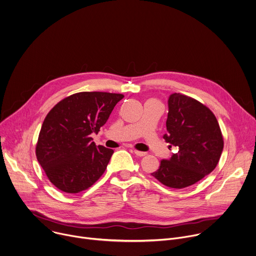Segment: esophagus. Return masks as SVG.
I'll return each instance as SVG.
<instances>
[{"label": "esophagus", "mask_w": 256, "mask_h": 256, "mask_svg": "<svg viewBox=\"0 0 256 256\" xmlns=\"http://www.w3.org/2000/svg\"><path fill=\"white\" fill-rule=\"evenodd\" d=\"M134 152L138 156H144L146 154V152H140V150H134Z\"/></svg>", "instance_id": "obj_1"}]
</instances>
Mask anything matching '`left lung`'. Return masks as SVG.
<instances>
[{"mask_svg": "<svg viewBox=\"0 0 256 256\" xmlns=\"http://www.w3.org/2000/svg\"><path fill=\"white\" fill-rule=\"evenodd\" d=\"M166 130L164 138L178 152L162 160L152 174L160 182L180 190L216 168L224 150V138L216 116L206 106L182 94H170Z\"/></svg>", "mask_w": 256, "mask_h": 256, "instance_id": "left-lung-1", "label": "left lung"}]
</instances>
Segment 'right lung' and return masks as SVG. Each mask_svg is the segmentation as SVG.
<instances>
[{
  "label": "right lung",
  "mask_w": 256,
  "mask_h": 256,
  "mask_svg": "<svg viewBox=\"0 0 256 256\" xmlns=\"http://www.w3.org/2000/svg\"><path fill=\"white\" fill-rule=\"evenodd\" d=\"M122 98V94L82 92L62 100L48 112L36 156L56 188L78 194L102 176L114 150L96 146L90 134L100 132Z\"/></svg>",
  "instance_id": "obj_1"
}]
</instances>
